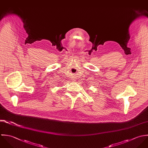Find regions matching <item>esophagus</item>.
<instances>
[{
    "mask_svg": "<svg viewBox=\"0 0 148 148\" xmlns=\"http://www.w3.org/2000/svg\"><path fill=\"white\" fill-rule=\"evenodd\" d=\"M72 79H73V80H74V81H75V78H74H74H72Z\"/></svg>",
    "mask_w": 148,
    "mask_h": 148,
    "instance_id": "1",
    "label": "esophagus"
}]
</instances>
